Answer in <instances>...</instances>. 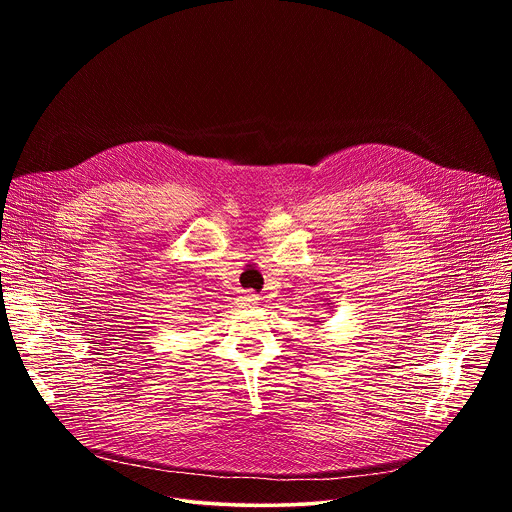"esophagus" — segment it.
<instances>
[{
  "instance_id": "esophagus-1",
  "label": "esophagus",
  "mask_w": 512,
  "mask_h": 512,
  "mask_svg": "<svg viewBox=\"0 0 512 512\" xmlns=\"http://www.w3.org/2000/svg\"><path fill=\"white\" fill-rule=\"evenodd\" d=\"M257 300H259V298L253 294V291H247L245 296H241V302H243L245 306H255V304H257Z\"/></svg>"
}]
</instances>
